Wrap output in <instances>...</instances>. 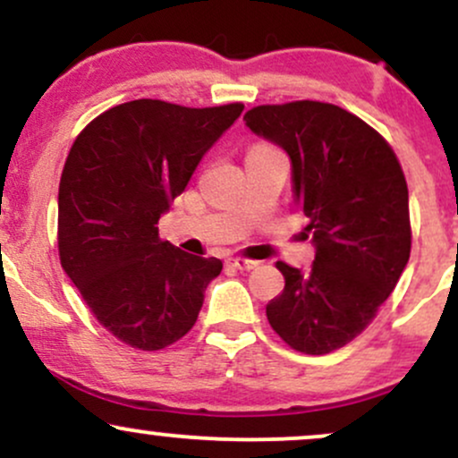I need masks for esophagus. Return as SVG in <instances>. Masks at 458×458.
I'll use <instances>...</instances> for the list:
<instances>
[{
	"label": "esophagus",
	"mask_w": 458,
	"mask_h": 458,
	"mask_svg": "<svg viewBox=\"0 0 458 458\" xmlns=\"http://www.w3.org/2000/svg\"><path fill=\"white\" fill-rule=\"evenodd\" d=\"M230 267H234L236 271H251L259 267V262L256 260H247V259H233L230 260Z\"/></svg>",
	"instance_id": "1"
}]
</instances>
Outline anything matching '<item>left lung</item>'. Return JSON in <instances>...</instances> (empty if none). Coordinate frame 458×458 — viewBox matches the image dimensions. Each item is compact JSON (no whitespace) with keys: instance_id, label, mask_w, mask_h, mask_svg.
I'll list each match as a JSON object with an SVG mask.
<instances>
[{"instance_id":"left-lung-1","label":"left lung","mask_w":458,"mask_h":458,"mask_svg":"<svg viewBox=\"0 0 458 458\" xmlns=\"http://www.w3.org/2000/svg\"><path fill=\"white\" fill-rule=\"evenodd\" d=\"M245 124L291 159L293 198L317 250L308 271L277 262L286 284L267 318L295 351L327 355L368 327L407 267L401 163L375 129L331 103L260 105Z\"/></svg>"}]
</instances>
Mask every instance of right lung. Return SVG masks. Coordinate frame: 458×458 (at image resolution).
I'll return each instance as SVG.
<instances>
[{
	"label": "right lung",
	"instance_id": "obj_1",
	"mask_svg": "<svg viewBox=\"0 0 458 458\" xmlns=\"http://www.w3.org/2000/svg\"><path fill=\"white\" fill-rule=\"evenodd\" d=\"M241 112V103L140 98L94 118L68 152L57 193L62 269L98 323L133 349L181 340L222 273L219 259L161 241L157 224Z\"/></svg>",
	"mask_w": 458,
	"mask_h": 458
}]
</instances>
